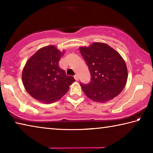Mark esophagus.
Segmentation results:
<instances>
[{
  "instance_id": "esophagus-1",
  "label": "esophagus",
  "mask_w": 153,
  "mask_h": 153,
  "mask_svg": "<svg viewBox=\"0 0 153 153\" xmlns=\"http://www.w3.org/2000/svg\"><path fill=\"white\" fill-rule=\"evenodd\" d=\"M74 78H75V79L76 80V81H78L79 77H78V76H77V75H75V76H74Z\"/></svg>"
}]
</instances>
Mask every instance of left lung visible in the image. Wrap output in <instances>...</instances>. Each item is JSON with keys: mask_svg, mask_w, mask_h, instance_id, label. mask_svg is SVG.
Listing matches in <instances>:
<instances>
[{"mask_svg": "<svg viewBox=\"0 0 153 153\" xmlns=\"http://www.w3.org/2000/svg\"><path fill=\"white\" fill-rule=\"evenodd\" d=\"M79 51L91 76L88 84H80L85 94L99 102H107L120 94L128 79L126 65L120 54L101 42L80 47Z\"/></svg>", "mask_w": 153, "mask_h": 153, "instance_id": "obj_1", "label": "left lung"}]
</instances>
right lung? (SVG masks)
<instances>
[{"label": "right lung", "mask_w": 153, "mask_h": 153, "mask_svg": "<svg viewBox=\"0 0 153 153\" xmlns=\"http://www.w3.org/2000/svg\"><path fill=\"white\" fill-rule=\"evenodd\" d=\"M63 53L55 46L38 50L28 59L23 69L22 82L26 91L35 99L52 103L60 99L75 82L59 66Z\"/></svg>", "instance_id": "obj_1"}]
</instances>
